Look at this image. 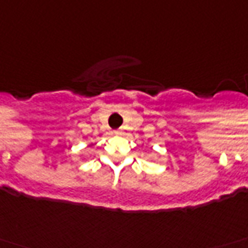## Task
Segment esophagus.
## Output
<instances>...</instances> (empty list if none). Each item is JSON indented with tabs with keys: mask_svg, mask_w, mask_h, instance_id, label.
I'll use <instances>...</instances> for the list:
<instances>
[{
	"mask_svg": "<svg viewBox=\"0 0 248 248\" xmlns=\"http://www.w3.org/2000/svg\"><path fill=\"white\" fill-rule=\"evenodd\" d=\"M115 134H121V130H115Z\"/></svg>",
	"mask_w": 248,
	"mask_h": 248,
	"instance_id": "obj_1",
	"label": "esophagus"
}]
</instances>
